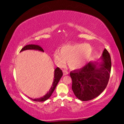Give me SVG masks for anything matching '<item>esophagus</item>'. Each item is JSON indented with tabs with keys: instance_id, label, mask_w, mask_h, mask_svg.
<instances>
[{
	"instance_id": "esophagus-1",
	"label": "esophagus",
	"mask_w": 124,
	"mask_h": 124,
	"mask_svg": "<svg viewBox=\"0 0 124 124\" xmlns=\"http://www.w3.org/2000/svg\"><path fill=\"white\" fill-rule=\"evenodd\" d=\"M63 75H64L68 74V73H69L68 71H67L66 70H63Z\"/></svg>"
}]
</instances>
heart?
Listing matches in <instances>:
<instances>
[{
	"label": "heart",
	"instance_id": "b5f03b06",
	"mask_svg": "<svg viewBox=\"0 0 124 124\" xmlns=\"http://www.w3.org/2000/svg\"><path fill=\"white\" fill-rule=\"evenodd\" d=\"M92 54L91 45L84 43L67 44L54 52L56 63L63 67L68 61V66L72 70L81 68L89 62Z\"/></svg>",
	"mask_w": 124,
	"mask_h": 124
}]
</instances>
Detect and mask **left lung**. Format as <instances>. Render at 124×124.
Listing matches in <instances>:
<instances>
[{
    "instance_id": "8db88e82",
    "label": "left lung",
    "mask_w": 124,
    "mask_h": 124,
    "mask_svg": "<svg viewBox=\"0 0 124 124\" xmlns=\"http://www.w3.org/2000/svg\"><path fill=\"white\" fill-rule=\"evenodd\" d=\"M102 62H89L82 68L70 73L72 89L75 96L83 101L97 97L107 86L111 70V58L106 49L102 54Z\"/></svg>"
}]
</instances>
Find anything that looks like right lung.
<instances>
[{"instance_id":"add662e5","label":"right lung","mask_w":124,"mask_h":124,"mask_svg":"<svg viewBox=\"0 0 124 124\" xmlns=\"http://www.w3.org/2000/svg\"><path fill=\"white\" fill-rule=\"evenodd\" d=\"M39 50V51H41L44 52V50L42 49V48L39 46V45H28L24 46L22 48L20 52L24 51V50ZM63 75V72L62 70H61L60 68H58V67H57L54 70V82L52 83V86L50 88V89L49 90V91L47 92V93L45 95H44L43 97H41L39 98H35V99H33V98H31V100L34 101H36V102H43V101H45L47 99H49V97L51 96L52 93H53L55 89V88L57 86L58 83L59 82L60 79L61 78V77Z\"/></svg>"}]
</instances>
